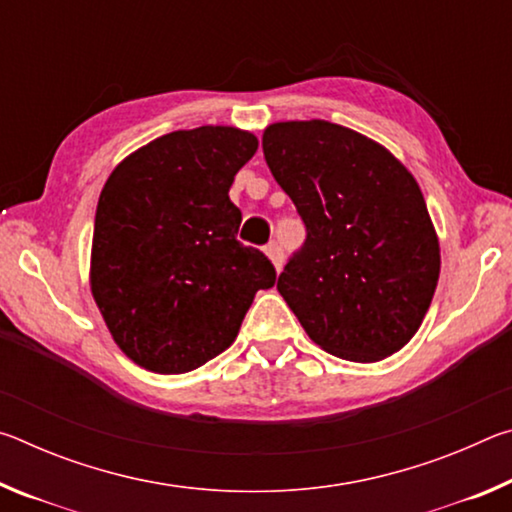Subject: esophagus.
<instances>
[{"label": "esophagus", "instance_id": "34e87169", "mask_svg": "<svg viewBox=\"0 0 512 512\" xmlns=\"http://www.w3.org/2000/svg\"><path fill=\"white\" fill-rule=\"evenodd\" d=\"M266 255H268V259H271L273 262V266H275V271H280L282 268V262H284V253H282V248H280V244H268L266 246Z\"/></svg>", "mask_w": 512, "mask_h": 512}]
</instances>
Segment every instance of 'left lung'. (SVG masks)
I'll list each match as a JSON object with an SVG mask.
<instances>
[{
  "instance_id": "1",
  "label": "left lung",
  "mask_w": 512,
  "mask_h": 512,
  "mask_svg": "<svg viewBox=\"0 0 512 512\" xmlns=\"http://www.w3.org/2000/svg\"><path fill=\"white\" fill-rule=\"evenodd\" d=\"M262 149L307 228L277 291L309 339L359 363L402 350L440 275L436 230L409 169L366 135L323 119L271 124Z\"/></svg>"
}]
</instances>
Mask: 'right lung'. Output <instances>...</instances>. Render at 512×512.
<instances>
[{
  "label": "right lung",
  "mask_w": 512,
  "mask_h": 512,
  "mask_svg": "<svg viewBox=\"0 0 512 512\" xmlns=\"http://www.w3.org/2000/svg\"><path fill=\"white\" fill-rule=\"evenodd\" d=\"M257 137L232 126L162 135L128 155L101 189L90 287L112 339L137 366L180 375L237 339L259 289L262 250L237 241L230 201Z\"/></svg>",
  "instance_id": "right-lung-1"
}]
</instances>
